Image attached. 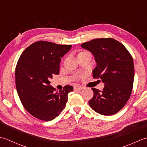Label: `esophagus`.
<instances>
[{
    "instance_id": "34e87169",
    "label": "esophagus",
    "mask_w": 147,
    "mask_h": 147,
    "mask_svg": "<svg viewBox=\"0 0 147 147\" xmlns=\"http://www.w3.org/2000/svg\"><path fill=\"white\" fill-rule=\"evenodd\" d=\"M84 89V88H82V87H75V88H74V89H75V90L78 91H81L82 89Z\"/></svg>"
}]
</instances>
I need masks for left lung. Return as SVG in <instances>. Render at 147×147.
<instances>
[{"label": "left lung", "mask_w": 147, "mask_h": 147, "mask_svg": "<svg viewBox=\"0 0 147 147\" xmlns=\"http://www.w3.org/2000/svg\"><path fill=\"white\" fill-rule=\"evenodd\" d=\"M81 47L92 54L96 63L92 76L100 78L105 84L102 91L92 88L94 96L89 101V106L101 115L115 114L126 104L132 92V56L124 45L112 38L93 39Z\"/></svg>", "instance_id": "obj_1"}]
</instances>
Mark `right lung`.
Listing matches in <instances>:
<instances>
[{"label": "right lung", "instance_id": "add662e5", "mask_svg": "<svg viewBox=\"0 0 147 147\" xmlns=\"http://www.w3.org/2000/svg\"><path fill=\"white\" fill-rule=\"evenodd\" d=\"M71 45H59L38 41L28 46L21 55L15 70L18 94L24 108L42 121H52L63 110L71 86L55 92L50 85L53 75H58L61 58L70 50Z\"/></svg>", "mask_w": 147, "mask_h": 147}]
</instances>
